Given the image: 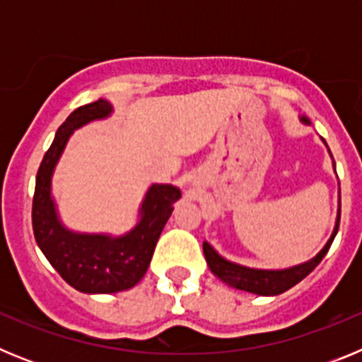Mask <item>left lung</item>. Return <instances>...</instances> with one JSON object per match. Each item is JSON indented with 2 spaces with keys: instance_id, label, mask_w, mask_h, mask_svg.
Instances as JSON below:
<instances>
[{
  "instance_id": "8db88e82",
  "label": "left lung",
  "mask_w": 362,
  "mask_h": 362,
  "mask_svg": "<svg viewBox=\"0 0 362 362\" xmlns=\"http://www.w3.org/2000/svg\"><path fill=\"white\" fill-rule=\"evenodd\" d=\"M300 121L305 124H310L308 117L305 116L300 117ZM339 219H341V206H339L334 232H332L330 239L326 241V245L322 246V250L319 252L315 257L306 261V263H300L292 268H284V270H261V268H248L243 267V264L232 263L228 259L221 257V255L214 250V246L206 241L203 243V254L214 276L219 277L223 283H226L228 286H232V288L245 290V292L257 293V296H279V293L286 292V290H290L292 286H296L299 281L305 279L310 272L321 263L322 257L326 255V252L330 250L335 235H337Z\"/></svg>"
}]
</instances>
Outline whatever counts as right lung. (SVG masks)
Here are the masks:
<instances>
[{"instance_id":"obj_1","label":"right lung","mask_w":362,"mask_h":362,"mask_svg":"<svg viewBox=\"0 0 362 362\" xmlns=\"http://www.w3.org/2000/svg\"><path fill=\"white\" fill-rule=\"evenodd\" d=\"M112 114L107 99L79 107L57 129L36 175L32 228L37 246L57 274L83 293H116L136 286L148 270L158 239L181 197L174 185H152L139 209V221L124 235L72 232L57 216L52 174L74 130Z\"/></svg>"}]
</instances>
